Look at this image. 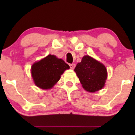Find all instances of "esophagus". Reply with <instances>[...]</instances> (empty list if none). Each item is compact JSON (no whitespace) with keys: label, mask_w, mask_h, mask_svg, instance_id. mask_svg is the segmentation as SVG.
<instances>
[{"label":"esophagus","mask_w":135,"mask_h":135,"mask_svg":"<svg viewBox=\"0 0 135 135\" xmlns=\"http://www.w3.org/2000/svg\"><path fill=\"white\" fill-rule=\"evenodd\" d=\"M75 66H76L75 64H74V63L70 64V69H74V68H75Z\"/></svg>","instance_id":"1"}]
</instances>
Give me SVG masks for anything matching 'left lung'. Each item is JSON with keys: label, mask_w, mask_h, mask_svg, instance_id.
<instances>
[{"label": "left lung", "mask_w": 135, "mask_h": 135, "mask_svg": "<svg viewBox=\"0 0 135 135\" xmlns=\"http://www.w3.org/2000/svg\"><path fill=\"white\" fill-rule=\"evenodd\" d=\"M83 88L94 93L101 89L105 85L107 71L105 66L89 55L83 57L74 69Z\"/></svg>", "instance_id": "obj_1"}]
</instances>
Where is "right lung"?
I'll return each instance as SVG.
<instances>
[{
    "label": "right lung",
    "instance_id": "1",
    "mask_svg": "<svg viewBox=\"0 0 135 135\" xmlns=\"http://www.w3.org/2000/svg\"><path fill=\"white\" fill-rule=\"evenodd\" d=\"M69 69V65L62 59L54 55H48L32 65L31 74L36 86L49 89L59 81L65 70Z\"/></svg>",
    "mask_w": 135,
    "mask_h": 135
}]
</instances>
